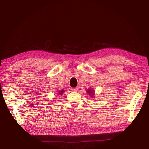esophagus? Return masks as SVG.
<instances>
[{
	"instance_id": "esophagus-1",
	"label": "esophagus",
	"mask_w": 149,
	"mask_h": 149,
	"mask_svg": "<svg viewBox=\"0 0 149 149\" xmlns=\"http://www.w3.org/2000/svg\"><path fill=\"white\" fill-rule=\"evenodd\" d=\"M71 90L72 91H74V92H76L78 91V88H72L71 89Z\"/></svg>"
}]
</instances>
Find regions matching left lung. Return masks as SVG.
<instances>
[{
  "label": "left lung",
  "mask_w": 149,
  "mask_h": 149,
  "mask_svg": "<svg viewBox=\"0 0 149 149\" xmlns=\"http://www.w3.org/2000/svg\"><path fill=\"white\" fill-rule=\"evenodd\" d=\"M88 93H89V94H92V95H94L93 91H91V89H89V90H88Z\"/></svg>",
  "instance_id": "1"
}]
</instances>
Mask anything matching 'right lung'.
Masks as SVG:
<instances>
[{
    "mask_svg": "<svg viewBox=\"0 0 149 149\" xmlns=\"http://www.w3.org/2000/svg\"><path fill=\"white\" fill-rule=\"evenodd\" d=\"M63 91H60V94H61H61H63Z\"/></svg>",
    "mask_w": 149,
    "mask_h": 149,
    "instance_id": "right-lung-1",
    "label": "right lung"
}]
</instances>
